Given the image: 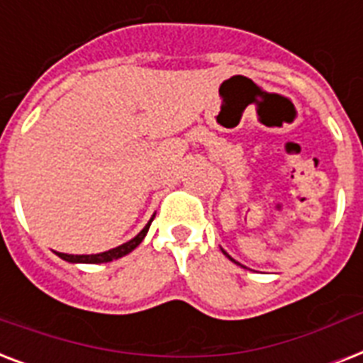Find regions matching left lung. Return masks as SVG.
Returning <instances> with one entry per match:
<instances>
[{
	"label": "left lung",
	"instance_id": "8db88e82",
	"mask_svg": "<svg viewBox=\"0 0 363 363\" xmlns=\"http://www.w3.org/2000/svg\"><path fill=\"white\" fill-rule=\"evenodd\" d=\"M222 252H224V250H222ZM224 254H226V252H224ZM226 256H228V254H226ZM228 258H230V259H233L232 256H228ZM233 262H235V259H233Z\"/></svg>",
	"mask_w": 363,
	"mask_h": 363
}]
</instances>
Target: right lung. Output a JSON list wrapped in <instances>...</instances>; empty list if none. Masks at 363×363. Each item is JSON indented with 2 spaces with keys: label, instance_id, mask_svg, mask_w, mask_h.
I'll return each mask as SVG.
<instances>
[{
  "label": "right lung",
  "instance_id": "obj_1",
  "mask_svg": "<svg viewBox=\"0 0 363 363\" xmlns=\"http://www.w3.org/2000/svg\"><path fill=\"white\" fill-rule=\"evenodd\" d=\"M150 222H152V218L148 220L147 226L143 228L141 232L137 233L135 238L131 239V241L124 242V245H121V247L111 248V250H107V252H99V254H64V252H58V256L62 259H65V262H71V264H105V262H113V259H118V258H122V256H125V254H130L133 248L141 245V241L145 239V235H147L148 228H150Z\"/></svg>",
  "mask_w": 363,
  "mask_h": 363
}]
</instances>
